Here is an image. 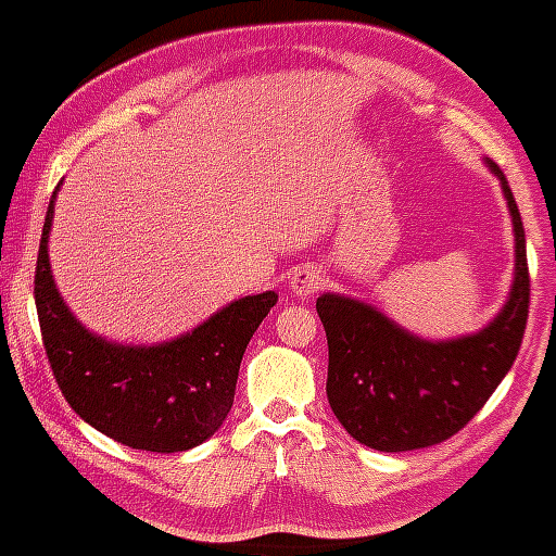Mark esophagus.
Here are the masks:
<instances>
[{
    "mask_svg": "<svg viewBox=\"0 0 556 556\" xmlns=\"http://www.w3.org/2000/svg\"><path fill=\"white\" fill-rule=\"evenodd\" d=\"M290 287L300 298L314 295L318 287H321V271H318L316 266H298V269L292 271Z\"/></svg>",
    "mask_w": 556,
    "mask_h": 556,
    "instance_id": "1",
    "label": "esophagus"
}]
</instances>
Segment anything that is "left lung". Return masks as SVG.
Wrapping results in <instances>:
<instances>
[{
    "instance_id": "1",
    "label": "left lung",
    "mask_w": 556,
    "mask_h": 556,
    "mask_svg": "<svg viewBox=\"0 0 556 556\" xmlns=\"http://www.w3.org/2000/svg\"><path fill=\"white\" fill-rule=\"evenodd\" d=\"M486 164L515 227V282L486 329L429 342L361 300L331 292L316 300L329 342V405L344 431L371 450H424L455 437L518 358L531 303L526 229L504 172Z\"/></svg>"
}]
</instances>
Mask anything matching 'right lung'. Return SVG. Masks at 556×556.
<instances>
[{
  "label": "right lung",
  "instance_id": "right-lung-1",
  "mask_svg": "<svg viewBox=\"0 0 556 556\" xmlns=\"http://www.w3.org/2000/svg\"><path fill=\"white\" fill-rule=\"evenodd\" d=\"M60 188V185H56ZM54 198L38 245L34 298L56 384L78 416L114 442L146 452H185L214 437L235 400L242 353L277 292L225 305L164 344H117L91 334L56 292L49 264Z\"/></svg>",
  "mask_w": 556,
  "mask_h": 556
}]
</instances>
